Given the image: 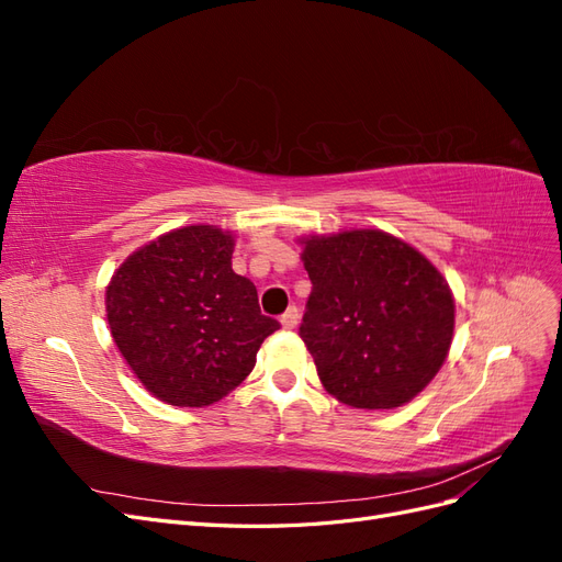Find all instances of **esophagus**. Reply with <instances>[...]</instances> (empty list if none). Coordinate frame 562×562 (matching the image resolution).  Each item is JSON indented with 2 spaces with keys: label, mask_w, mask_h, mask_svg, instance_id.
<instances>
[{
  "label": "esophagus",
  "mask_w": 562,
  "mask_h": 562,
  "mask_svg": "<svg viewBox=\"0 0 562 562\" xmlns=\"http://www.w3.org/2000/svg\"><path fill=\"white\" fill-rule=\"evenodd\" d=\"M300 323V312H297V307H288V312L281 316V326L285 328V330H293L295 326Z\"/></svg>",
  "instance_id": "obj_1"
}]
</instances>
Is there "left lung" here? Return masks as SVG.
<instances>
[{"label":"left lung","instance_id":"left-lung-1","mask_svg":"<svg viewBox=\"0 0 562 562\" xmlns=\"http://www.w3.org/2000/svg\"><path fill=\"white\" fill-rule=\"evenodd\" d=\"M312 281L300 337L339 403L391 411L413 401L452 345L454 300L419 250L380 229L304 239Z\"/></svg>","mask_w":562,"mask_h":562}]
</instances>
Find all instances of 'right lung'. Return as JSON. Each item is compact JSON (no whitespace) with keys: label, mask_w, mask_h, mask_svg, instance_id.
Returning <instances> with one entry per match:
<instances>
[{"label":"right lung","mask_w":562,"mask_h":562,"mask_svg":"<svg viewBox=\"0 0 562 562\" xmlns=\"http://www.w3.org/2000/svg\"><path fill=\"white\" fill-rule=\"evenodd\" d=\"M234 236L173 229L128 255L105 291L114 345L151 396L203 407L255 368L279 321L262 316L250 279L232 269Z\"/></svg>","instance_id":"add662e5"}]
</instances>
